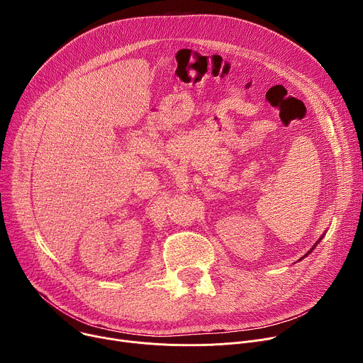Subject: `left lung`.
<instances>
[{"instance_id":"left-lung-1","label":"left lung","mask_w":363,"mask_h":363,"mask_svg":"<svg viewBox=\"0 0 363 363\" xmlns=\"http://www.w3.org/2000/svg\"><path fill=\"white\" fill-rule=\"evenodd\" d=\"M320 240H322V238H320ZM318 242H319V241H318ZM318 242H316V244H318ZM316 244H315V247H316ZM315 247H313V248H315ZM313 248H312V250H313ZM312 250H310V251H308V252H312ZM308 252H307V254H306V255H308ZM306 255H304V257H306ZM304 257H301V258H304Z\"/></svg>"}]
</instances>
